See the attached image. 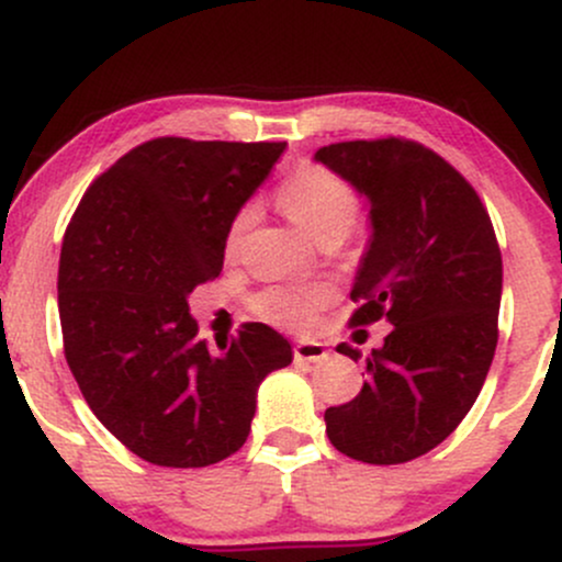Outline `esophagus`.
Here are the masks:
<instances>
[{"mask_svg":"<svg viewBox=\"0 0 562 562\" xmlns=\"http://www.w3.org/2000/svg\"><path fill=\"white\" fill-rule=\"evenodd\" d=\"M293 357L295 362H308V364H319L325 362L327 357H330V351H327L325 344H319V340H295L293 346Z\"/></svg>","mask_w":562,"mask_h":562,"instance_id":"obj_1","label":"esophagus"}]
</instances>
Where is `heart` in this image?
Returning <instances> with one entry per match:
<instances>
[{
    "mask_svg": "<svg viewBox=\"0 0 562 562\" xmlns=\"http://www.w3.org/2000/svg\"><path fill=\"white\" fill-rule=\"evenodd\" d=\"M280 205L314 243L319 237L333 235V232H344L346 235L359 211L357 195H353L351 187L340 177H335V173L317 169V166H306V169L295 171L282 184ZM250 218H254V211H240V216L232 224L229 243L240 237V232L248 227ZM327 295H330L327 288H269L256 299V312L263 319L274 322V325L303 327L306 322H312L314 312L327 301Z\"/></svg>",
    "mask_w": 562,
    "mask_h": 562,
    "instance_id": "heart-1",
    "label": "heart"
}]
</instances>
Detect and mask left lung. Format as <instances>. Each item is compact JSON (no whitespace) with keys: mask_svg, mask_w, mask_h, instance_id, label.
Listing matches in <instances>:
<instances>
[{"mask_svg":"<svg viewBox=\"0 0 562 562\" xmlns=\"http://www.w3.org/2000/svg\"><path fill=\"white\" fill-rule=\"evenodd\" d=\"M314 160L370 209L351 322L393 327L364 359L359 396L325 412L327 438L351 460L398 465L438 447L479 398L496 348L499 245L473 187L428 147L338 142ZM338 351L362 359L346 344Z\"/></svg>","mask_w":562,"mask_h":562,"instance_id":"1","label":"left lung"}]
</instances>
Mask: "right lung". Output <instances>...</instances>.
Returning <instances> with one entry per match:
<instances>
[{
  "mask_svg": "<svg viewBox=\"0 0 562 562\" xmlns=\"http://www.w3.org/2000/svg\"><path fill=\"white\" fill-rule=\"evenodd\" d=\"M282 153L285 142H145L70 218L57 269L68 367L97 420L153 465L235 454L263 378L293 362L261 322L214 353L187 303L222 272L232 222Z\"/></svg>",
  "mask_w": 562,
  "mask_h": 562,
  "instance_id": "right-lung-1",
  "label": "right lung"
}]
</instances>
